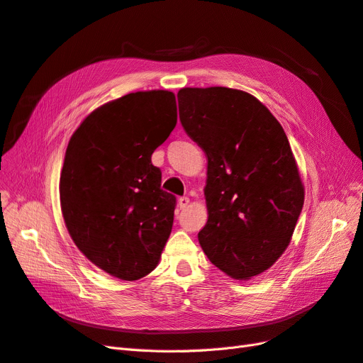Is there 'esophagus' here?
<instances>
[{
	"instance_id": "34e87169",
	"label": "esophagus",
	"mask_w": 363,
	"mask_h": 363,
	"mask_svg": "<svg viewBox=\"0 0 363 363\" xmlns=\"http://www.w3.org/2000/svg\"><path fill=\"white\" fill-rule=\"evenodd\" d=\"M188 206H189V199H188V196H182V199L179 200V207L183 211V208H186Z\"/></svg>"
}]
</instances>
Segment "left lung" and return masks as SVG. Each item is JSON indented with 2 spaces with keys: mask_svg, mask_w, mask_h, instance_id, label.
Returning a JSON list of instances; mask_svg holds the SVG:
<instances>
[{
  "mask_svg": "<svg viewBox=\"0 0 363 363\" xmlns=\"http://www.w3.org/2000/svg\"><path fill=\"white\" fill-rule=\"evenodd\" d=\"M180 121L207 159V223L199 242L236 280L269 269L291 244L304 184L283 127L256 96L183 87Z\"/></svg>",
  "mask_w": 363,
  "mask_h": 363,
  "instance_id": "8db88e82",
  "label": "left lung"
}]
</instances>
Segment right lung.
Returning a JSON list of instances; mask_svg holds the SVG:
<instances>
[{"mask_svg": "<svg viewBox=\"0 0 363 363\" xmlns=\"http://www.w3.org/2000/svg\"><path fill=\"white\" fill-rule=\"evenodd\" d=\"M175 124L174 92H131L87 115L65 152V225L77 248L119 280L155 269L171 235L175 196L160 189L151 156Z\"/></svg>", "mask_w": 363, "mask_h": 363, "instance_id": "right-lung-1", "label": "right lung"}]
</instances>
